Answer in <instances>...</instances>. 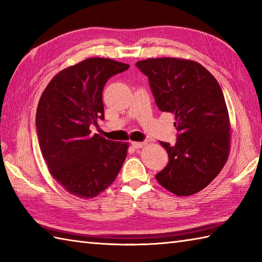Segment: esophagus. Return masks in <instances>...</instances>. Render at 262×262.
I'll return each mask as SVG.
<instances>
[{
	"label": "esophagus",
	"mask_w": 262,
	"mask_h": 262,
	"mask_svg": "<svg viewBox=\"0 0 262 262\" xmlns=\"http://www.w3.org/2000/svg\"><path fill=\"white\" fill-rule=\"evenodd\" d=\"M132 144V146L133 147H135V148H141V147H143L144 145H145V142H132L130 143Z\"/></svg>",
	"instance_id": "obj_1"
}]
</instances>
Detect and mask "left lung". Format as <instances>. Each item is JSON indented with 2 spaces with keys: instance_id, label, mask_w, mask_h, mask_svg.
I'll list each match as a JSON object with an SVG mask.
<instances>
[{
  "instance_id": "obj_1",
  "label": "left lung",
  "mask_w": 262,
  "mask_h": 262,
  "mask_svg": "<svg viewBox=\"0 0 262 262\" xmlns=\"http://www.w3.org/2000/svg\"><path fill=\"white\" fill-rule=\"evenodd\" d=\"M136 66L148 77L161 111L174 115L177 143L160 142L169 163L155 176L177 196H191L213 181L230 153L231 126L223 91L203 65L182 58H148Z\"/></svg>"
}]
</instances>
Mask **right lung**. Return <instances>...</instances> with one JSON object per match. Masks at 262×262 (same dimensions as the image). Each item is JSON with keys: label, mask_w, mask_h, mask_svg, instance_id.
<instances>
[{"label": "right lung", "mask_w": 262, "mask_h": 262, "mask_svg": "<svg viewBox=\"0 0 262 262\" xmlns=\"http://www.w3.org/2000/svg\"><path fill=\"white\" fill-rule=\"evenodd\" d=\"M128 69L110 58L84 59L55 75L39 100L41 154L54 179L75 197L93 198L105 190L127 157L128 143L91 135L90 126L104 119V84Z\"/></svg>", "instance_id": "add662e5"}]
</instances>
